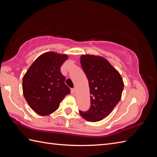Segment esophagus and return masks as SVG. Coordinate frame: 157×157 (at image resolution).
<instances>
[{
	"label": "esophagus",
	"mask_w": 157,
	"mask_h": 157,
	"mask_svg": "<svg viewBox=\"0 0 157 157\" xmlns=\"http://www.w3.org/2000/svg\"><path fill=\"white\" fill-rule=\"evenodd\" d=\"M71 92H72L73 94H75V88H73V89H72V90H71Z\"/></svg>",
	"instance_id": "1"
}]
</instances>
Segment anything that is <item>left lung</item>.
I'll use <instances>...</instances> for the list:
<instances>
[{"mask_svg": "<svg viewBox=\"0 0 157 157\" xmlns=\"http://www.w3.org/2000/svg\"><path fill=\"white\" fill-rule=\"evenodd\" d=\"M80 62L91 96L89 110L79 111V114L88 121H99L106 117L121 100L124 84L119 73L102 56L84 55Z\"/></svg>", "mask_w": 157, "mask_h": 157, "instance_id": "8db88e82", "label": "left lung"}]
</instances>
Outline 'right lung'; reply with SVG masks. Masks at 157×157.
<instances>
[{
	"label": "right lung",
	"mask_w": 157,
	"mask_h": 157,
	"mask_svg": "<svg viewBox=\"0 0 157 157\" xmlns=\"http://www.w3.org/2000/svg\"><path fill=\"white\" fill-rule=\"evenodd\" d=\"M68 56L54 52L41 55L29 67L23 78V96L33 111L48 115L59 108L70 89L65 84L61 67Z\"/></svg>",
	"instance_id": "add662e5"
}]
</instances>
